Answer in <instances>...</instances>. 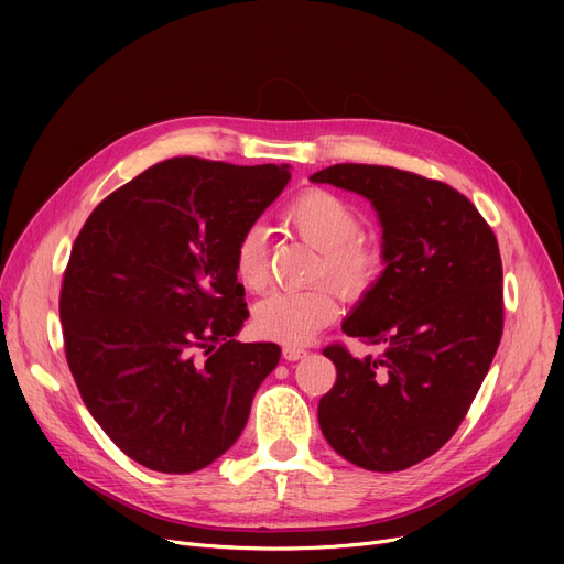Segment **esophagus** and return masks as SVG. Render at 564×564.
<instances>
[{
    "mask_svg": "<svg viewBox=\"0 0 564 564\" xmlns=\"http://www.w3.org/2000/svg\"><path fill=\"white\" fill-rule=\"evenodd\" d=\"M306 349L304 347H283V359L285 361H300V359H304L306 357Z\"/></svg>",
    "mask_w": 564,
    "mask_h": 564,
    "instance_id": "34e87169",
    "label": "esophagus"
}]
</instances>
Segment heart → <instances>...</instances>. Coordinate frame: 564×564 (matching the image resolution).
I'll list each match as a JSON object with an SVG mask.
<instances>
[{"label": "heart", "instance_id": "heart-1", "mask_svg": "<svg viewBox=\"0 0 564 564\" xmlns=\"http://www.w3.org/2000/svg\"><path fill=\"white\" fill-rule=\"evenodd\" d=\"M283 221L319 251L317 276H327L347 297H361L381 270V253L375 245L357 237L359 215L340 196L308 189L294 198ZM232 270L240 283L258 290L267 279V232L253 224L237 237ZM338 302L329 285L308 290H276L253 308V327L267 338L283 345H304L336 319Z\"/></svg>", "mask_w": 564, "mask_h": 564}]
</instances>
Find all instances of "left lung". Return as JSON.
I'll list each match as a JSON object with an SVG mask.
<instances>
[{"label": "left lung", "mask_w": 564, "mask_h": 564, "mask_svg": "<svg viewBox=\"0 0 564 564\" xmlns=\"http://www.w3.org/2000/svg\"><path fill=\"white\" fill-rule=\"evenodd\" d=\"M370 200L383 272L343 319L379 357L343 345L324 357L334 389L317 421L329 446L368 470H402L434 455L478 395L502 336V264L482 215L446 183L375 164L311 175Z\"/></svg>", "instance_id": "8db88e82"}]
</instances>
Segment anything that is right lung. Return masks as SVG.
<instances>
[{
    "label": "right lung",
    "mask_w": 564,
    "mask_h": 564,
    "mask_svg": "<svg viewBox=\"0 0 564 564\" xmlns=\"http://www.w3.org/2000/svg\"><path fill=\"white\" fill-rule=\"evenodd\" d=\"M290 183L288 164L173 158L109 194L70 251L58 315L79 395L130 459L194 473L242 434L276 343L249 317L232 249Z\"/></svg>",
    "instance_id": "1"
}]
</instances>
